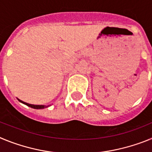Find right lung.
<instances>
[{"label":"right lung","instance_id":"1","mask_svg":"<svg viewBox=\"0 0 152 152\" xmlns=\"http://www.w3.org/2000/svg\"><path fill=\"white\" fill-rule=\"evenodd\" d=\"M19 101L21 102V103H24V104H26V105L28 106V107H32V108H33V109H43L45 107V106H42V105H33V104H29V103H25V102L22 101V100H19Z\"/></svg>","mask_w":152,"mask_h":152}]
</instances>
